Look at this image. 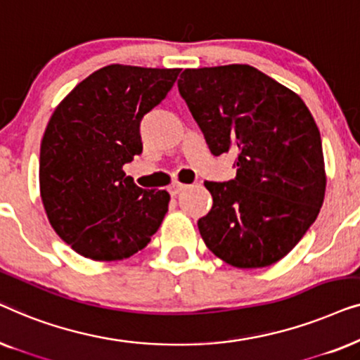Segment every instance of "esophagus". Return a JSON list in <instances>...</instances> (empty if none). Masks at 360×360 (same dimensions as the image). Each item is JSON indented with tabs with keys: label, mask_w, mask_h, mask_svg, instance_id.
I'll use <instances>...</instances> for the list:
<instances>
[{
	"label": "esophagus",
	"mask_w": 360,
	"mask_h": 360,
	"mask_svg": "<svg viewBox=\"0 0 360 360\" xmlns=\"http://www.w3.org/2000/svg\"><path fill=\"white\" fill-rule=\"evenodd\" d=\"M188 188V185H185V184H180V181H175V184H172L170 186H169V191H170V195H179V193H181V191L184 190H186Z\"/></svg>",
	"instance_id": "obj_1"
}]
</instances>
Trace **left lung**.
Instances as JSON below:
<instances>
[{
  "mask_svg": "<svg viewBox=\"0 0 360 360\" xmlns=\"http://www.w3.org/2000/svg\"><path fill=\"white\" fill-rule=\"evenodd\" d=\"M179 91L211 154H236V176L205 181L206 248L239 269L285 257L314 223L326 176L321 136L297 93L250 65L186 68Z\"/></svg>",
  "mask_w": 360,
  "mask_h": 360,
  "instance_id": "8db88e82",
  "label": "left lung"
}]
</instances>
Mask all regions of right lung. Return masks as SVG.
<instances>
[{
  "instance_id": "right-lung-1",
  "label": "right lung",
  "mask_w": 360,
  "mask_h": 360,
  "mask_svg": "<svg viewBox=\"0 0 360 360\" xmlns=\"http://www.w3.org/2000/svg\"><path fill=\"white\" fill-rule=\"evenodd\" d=\"M179 73L103 67L53 111L41 142L42 203L58 238L83 257H131L162 224L170 195L139 188L122 165L142 152V117L160 105Z\"/></svg>"
}]
</instances>
